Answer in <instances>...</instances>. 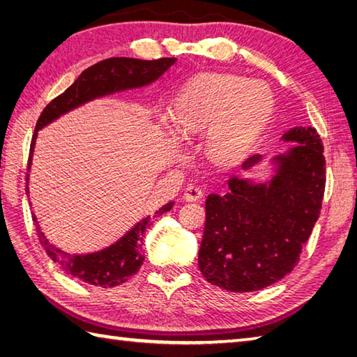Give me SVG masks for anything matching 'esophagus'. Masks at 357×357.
<instances>
[{
	"label": "esophagus",
	"mask_w": 357,
	"mask_h": 357,
	"mask_svg": "<svg viewBox=\"0 0 357 357\" xmlns=\"http://www.w3.org/2000/svg\"><path fill=\"white\" fill-rule=\"evenodd\" d=\"M202 195H204V192H202V188H201V187L190 184V185H188V187L185 188V192H184V199H185V201H188V202H192V201H199V199L202 198Z\"/></svg>",
	"instance_id": "34e87169"
}]
</instances>
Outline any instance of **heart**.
<instances>
[{
	"label": "heart",
	"mask_w": 357,
	"mask_h": 357,
	"mask_svg": "<svg viewBox=\"0 0 357 357\" xmlns=\"http://www.w3.org/2000/svg\"><path fill=\"white\" fill-rule=\"evenodd\" d=\"M273 109V95L261 81L233 75L196 77L173 102L176 130L190 138L207 130V147L219 161L248 150Z\"/></svg>",
	"instance_id": "1"
}]
</instances>
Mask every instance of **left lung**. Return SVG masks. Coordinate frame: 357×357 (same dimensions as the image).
<instances>
[{"instance_id":"1","label":"left lung","mask_w":357,"mask_h":357,"mask_svg":"<svg viewBox=\"0 0 357 357\" xmlns=\"http://www.w3.org/2000/svg\"><path fill=\"white\" fill-rule=\"evenodd\" d=\"M284 141L298 142L275 158L267 184L229 179L230 192L206 201V227L198 265L210 284L227 291L262 290L288 275L299 261L319 218L325 192V156L313 127H294ZM262 159L248 158L242 169Z\"/></svg>"}]
</instances>
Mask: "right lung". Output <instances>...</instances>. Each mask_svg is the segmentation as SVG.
Returning <instances> with one entry per match:
<instances>
[{
	"label": "right lung",
	"mask_w": 357,
	"mask_h": 357,
	"mask_svg": "<svg viewBox=\"0 0 357 357\" xmlns=\"http://www.w3.org/2000/svg\"><path fill=\"white\" fill-rule=\"evenodd\" d=\"M174 61H176V58H159L153 59V61L135 58H109L89 67L64 93L56 96L55 100H52L45 105V109L38 118L33 138L30 142L27 170L30 172L36 135L40 128L50 124L52 121H55L64 113L77 109L78 105L95 100V98L151 84L164 72L169 70ZM27 190L29 187H26V192ZM173 204L174 202L165 204L156 211L155 216L170 211ZM32 219L36 227L38 238H40L41 245L50 259L58 264L59 268L67 275L77 278L86 284L102 288L121 285L136 275L144 262L141 245L144 236H146L150 216L144 218L141 222L136 224L132 230H128L115 244L90 255H67L59 248L53 247L45 239L33 213Z\"/></svg>",
	"instance_id": "right-lung-1"
}]
</instances>
